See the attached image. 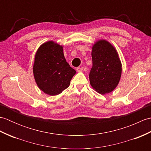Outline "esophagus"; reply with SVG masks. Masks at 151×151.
I'll list each match as a JSON object with an SVG mask.
<instances>
[{"mask_svg": "<svg viewBox=\"0 0 151 151\" xmlns=\"http://www.w3.org/2000/svg\"><path fill=\"white\" fill-rule=\"evenodd\" d=\"M83 69H84V67H78L76 68V71L77 72H81L83 70Z\"/></svg>", "mask_w": 151, "mask_h": 151, "instance_id": "34e87169", "label": "esophagus"}]
</instances>
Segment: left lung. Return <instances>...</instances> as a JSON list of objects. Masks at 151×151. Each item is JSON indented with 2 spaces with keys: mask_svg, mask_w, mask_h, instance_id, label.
<instances>
[{
  "mask_svg": "<svg viewBox=\"0 0 151 151\" xmlns=\"http://www.w3.org/2000/svg\"><path fill=\"white\" fill-rule=\"evenodd\" d=\"M93 65L89 73L92 88L106 94L117 87L121 75V63L115 48L106 40L98 41L93 46Z\"/></svg>",
  "mask_w": 151,
  "mask_h": 151,
  "instance_id": "obj_1",
  "label": "left lung"
}]
</instances>
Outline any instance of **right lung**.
Here are the masks:
<instances>
[{
	"instance_id": "obj_1",
	"label": "right lung",
	"mask_w": 151,
	"mask_h": 151,
	"mask_svg": "<svg viewBox=\"0 0 151 151\" xmlns=\"http://www.w3.org/2000/svg\"><path fill=\"white\" fill-rule=\"evenodd\" d=\"M33 73L38 87L45 93L56 95L70 85L76 70L66 62L63 47L53 41L41 45L35 56Z\"/></svg>"
}]
</instances>
